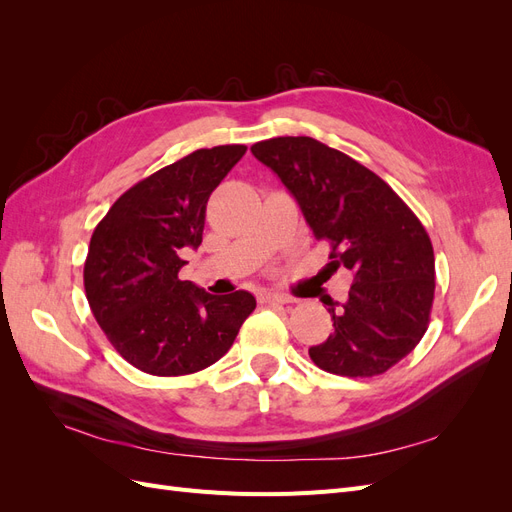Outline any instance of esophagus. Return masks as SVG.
<instances>
[{
  "label": "esophagus",
  "mask_w": 512,
  "mask_h": 512,
  "mask_svg": "<svg viewBox=\"0 0 512 512\" xmlns=\"http://www.w3.org/2000/svg\"><path fill=\"white\" fill-rule=\"evenodd\" d=\"M262 301L265 303H292V297L284 292H262Z\"/></svg>",
  "instance_id": "1"
}]
</instances>
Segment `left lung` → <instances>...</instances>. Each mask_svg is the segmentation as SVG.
Returning <instances> with one entry per match:
<instances>
[{
  "label": "left lung",
  "instance_id": "obj_1",
  "mask_svg": "<svg viewBox=\"0 0 512 512\" xmlns=\"http://www.w3.org/2000/svg\"><path fill=\"white\" fill-rule=\"evenodd\" d=\"M297 200L316 239L331 243L329 275H352L348 301L333 303V333L309 348L329 374L371 378L410 354L427 331L436 258L427 230L386 181L309 136L252 145Z\"/></svg>",
  "mask_w": 512,
  "mask_h": 512
}]
</instances>
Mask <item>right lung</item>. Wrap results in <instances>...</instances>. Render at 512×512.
Masks as SVG:
<instances>
[{
	"label": "right lung",
	"mask_w": 512,
	"mask_h": 512,
	"mask_svg": "<svg viewBox=\"0 0 512 512\" xmlns=\"http://www.w3.org/2000/svg\"><path fill=\"white\" fill-rule=\"evenodd\" d=\"M245 145L198 149L138 181L91 235L85 294L113 348L151 376H185L220 361L256 299L215 297L179 280L183 247L203 243L207 200Z\"/></svg>",
	"instance_id": "right-lung-1"
}]
</instances>
